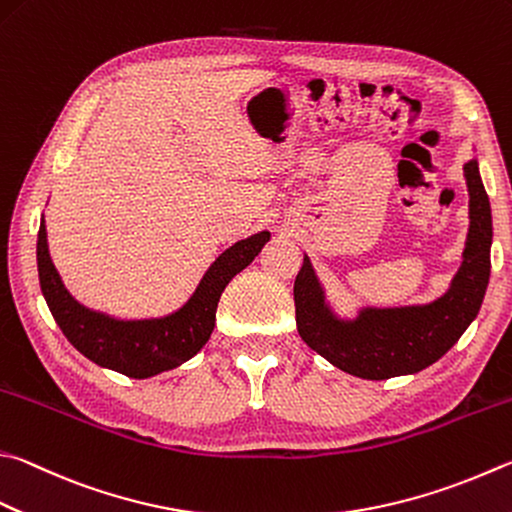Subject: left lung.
Returning a JSON list of instances; mask_svg holds the SVG:
<instances>
[{"instance_id": "8db88e82", "label": "left lung", "mask_w": 512, "mask_h": 512, "mask_svg": "<svg viewBox=\"0 0 512 512\" xmlns=\"http://www.w3.org/2000/svg\"><path fill=\"white\" fill-rule=\"evenodd\" d=\"M463 176L470 194L466 248L448 291L432 302L360 306L356 315H340L304 255L293 286L297 333L333 367L367 380L418 374L457 345L477 318L490 280L492 215L477 159L463 165Z\"/></svg>"}]
</instances>
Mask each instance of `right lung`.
I'll return each mask as SVG.
<instances>
[{"label":"right lung","instance_id":"obj_1","mask_svg":"<svg viewBox=\"0 0 512 512\" xmlns=\"http://www.w3.org/2000/svg\"><path fill=\"white\" fill-rule=\"evenodd\" d=\"M268 239L271 232L262 230L226 248L203 273L188 300L159 318L125 320L80 304L53 266L44 215L37 232V273L44 300L71 345L98 367L143 380L181 367L197 356L215 329L224 288L262 253Z\"/></svg>","mask_w":512,"mask_h":512}]
</instances>
